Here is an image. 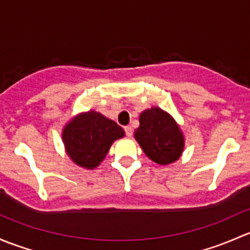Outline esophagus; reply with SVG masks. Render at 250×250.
<instances>
[{
    "instance_id": "obj_1",
    "label": "esophagus",
    "mask_w": 250,
    "mask_h": 250,
    "mask_svg": "<svg viewBox=\"0 0 250 250\" xmlns=\"http://www.w3.org/2000/svg\"><path fill=\"white\" fill-rule=\"evenodd\" d=\"M124 130H125L126 136H127V137H131V136H132L133 130H132V127H131V126H125Z\"/></svg>"
}]
</instances>
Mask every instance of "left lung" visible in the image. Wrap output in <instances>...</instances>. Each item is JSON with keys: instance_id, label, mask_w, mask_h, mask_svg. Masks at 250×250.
Instances as JSON below:
<instances>
[{"instance_id": "1", "label": "left lung", "mask_w": 250, "mask_h": 250, "mask_svg": "<svg viewBox=\"0 0 250 250\" xmlns=\"http://www.w3.org/2000/svg\"><path fill=\"white\" fill-rule=\"evenodd\" d=\"M135 140L144 154L161 166L178 160L185 144L181 126L169 113L159 107L148 108L141 113Z\"/></svg>"}]
</instances>
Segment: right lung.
<instances>
[{
  "label": "right lung",
  "mask_w": 250,
  "mask_h": 250,
  "mask_svg": "<svg viewBox=\"0 0 250 250\" xmlns=\"http://www.w3.org/2000/svg\"><path fill=\"white\" fill-rule=\"evenodd\" d=\"M61 135L69 159L79 167L94 169L104 160L113 142L124 137L125 131L104 114L90 109L72 118Z\"/></svg>",
  "instance_id": "add662e5"
}]
</instances>
